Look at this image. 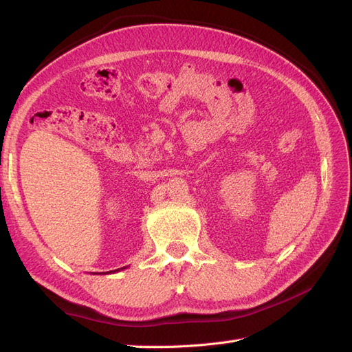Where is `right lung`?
Returning a JSON list of instances; mask_svg holds the SVG:
<instances>
[{
    "mask_svg": "<svg viewBox=\"0 0 352 352\" xmlns=\"http://www.w3.org/2000/svg\"><path fill=\"white\" fill-rule=\"evenodd\" d=\"M123 269H126V267H122V269H117V270H111V272H107V273H116V272H120V270H123ZM104 273V272H102ZM107 273H104V274H107Z\"/></svg>",
    "mask_w": 352,
    "mask_h": 352,
    "instance_id": "right-lung-1",
    "label": "right lung"
}]
</instances>
